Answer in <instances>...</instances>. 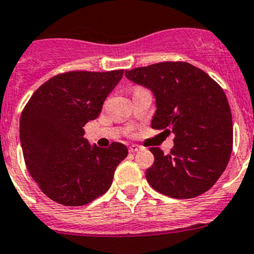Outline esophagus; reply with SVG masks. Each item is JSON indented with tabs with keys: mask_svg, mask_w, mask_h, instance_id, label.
Wrapping results in <instances>:
<instances>
[{
	"mask_svg": "<svg viewBox=\"0 0 254 254\" xmlns=\"http://www.w3.org/2000/svg\"><path fill=\"white\" fill-rule=\"evenodd\" d=\"M141 150V146H137V145H132V146H129V148H128V151L131 153H134V152H137V151H139Z\"/></svg>",
	"mask_w": 254,
	"mask_h": 254,
	"instance_id": "obj_1",
	"label": "esophagus"
}]
</instances>
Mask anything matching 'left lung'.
Returning a JSON list of instances; mask_svg holds the SVG:
<instances>
[{"label": "left lung", "instance_id": "1", "mask_svg": "<svg viewBox=\"0 0 254 254\" xmlns=\"http://www.w3.org/2000/svg\"><path fill=\"white\" fill-rule=\"evenodd\" d=\"M156 98L151 126L175 134L169 155L151 147L155 162L146 179L156 191L191 199L208 191L224 173L233 148L227 95L205 71L185 62H164L126 70Z\"/></svg>", "mask_w": 254, "mask_h": 254}]
</instances>
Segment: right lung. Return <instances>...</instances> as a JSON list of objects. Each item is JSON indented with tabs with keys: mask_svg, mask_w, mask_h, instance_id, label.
<instances>
[{
	"mask_svg": "<svg viewBox=\"0 0 254 254\" xmlns=\"http://www.w3.org/2000/svg\"><path fill=\"white\" fill-rule=\"evenodd\" d=\"M122 75V69L58 74L31 95L21 113L25 164L41 191L55 203L81 206L103 195L128 155L123 143L92 147L83 137V127L98 117Z\"/></svg>",
	"mask_w": 254,
	"mask_h": 254,
	"instance_id": "right-lung-1",
	"label": "right lung"
}]
</instances>
